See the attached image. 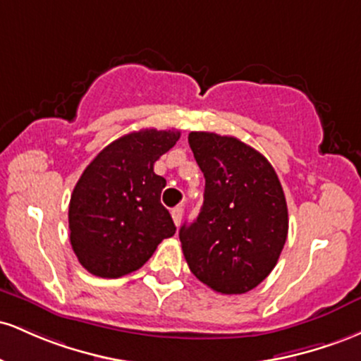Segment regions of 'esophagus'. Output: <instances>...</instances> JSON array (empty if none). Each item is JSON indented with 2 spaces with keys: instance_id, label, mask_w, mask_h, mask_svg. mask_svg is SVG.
I'll list each match as a JSON object with an SVG mask.
<instances>
[{
  "instance_id": "34e87169",
  "label": "esophagus",
  "mask_w": 361,
  "mask_h": 361,
  "mask_svg": "<svg viewBox=\"0 0 361 361\" xmlns=\"http://www.w3.org/2000/svg\"><path fill=\"white\" fill-rule=\"evenodd\" d=\"M172 220L176 226L180 225V220H182V208H173L172 209Z\"/></svg>"
}]
</instances>
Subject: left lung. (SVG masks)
<instances>
[{
  "mask_svg": "<svg viewBox=\"0 0 361 361\" xmlns=\"http://www.w3.org/2000/svg\"><path fill=\"white\" fill-rule=\"evenodd\" d=\"M204 176V201L179 238L191 273L225 295L256 288L276 266L288 235L285 192L264 155L233 136L189 133Z\"/></svg>",
  "mask_w": 361,
  "mask_h": 361,
  "instance_id": "8db88e82",
  "label": "left lung"
}]
</instances>
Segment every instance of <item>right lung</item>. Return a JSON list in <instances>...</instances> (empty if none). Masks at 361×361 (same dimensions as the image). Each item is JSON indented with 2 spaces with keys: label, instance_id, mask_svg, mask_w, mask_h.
<instances>
[{
  "label": "right lung",
  "instance_id": "add662e5",
  "mask_svg": "<svg viewBox=\"0 0 361 361\" xmlns=\"http://www.w3.org/2000/svg\"><path fill=\"white\" fill-rule=\"evenodd\" d=\"M176 129H140L107 145L73 189L68 221L80 264L100 278L140 269L176 233L160 202L167 180L153 165L179 141Z\"/></svg>",
  "mask_w": 361,
  "mask_h": 361
}]
</instances>
